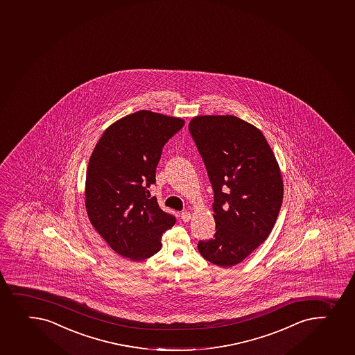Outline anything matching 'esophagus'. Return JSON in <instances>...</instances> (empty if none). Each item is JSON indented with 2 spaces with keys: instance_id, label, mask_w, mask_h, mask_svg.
<instances>
[{
  "instance_id": "34e87169",
  "label": "esophagus",
  "mask_w": 355,
  "mask_h": 355,
  "mask_svg": "<svg viewBox=\"0 0 355 355\" xmlns=\"http://www.w3.org/2000/svg\"><path fill=\"white\" fill-rule=\"evenodd\" d=\"M180 216H182V220H183L184 223H187V221H190L191 213L184 211V212L180 213Z\"/></svg>"
}]
</instances>
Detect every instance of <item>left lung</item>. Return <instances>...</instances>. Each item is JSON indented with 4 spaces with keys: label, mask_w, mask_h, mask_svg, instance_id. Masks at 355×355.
I'll return each instance as SVG.
<instances>
[{
    "label": "left lung",
    "mask_w": 355,
    "mask_h": 355,
    "mask_svg": "<svg viewBox=\"0 0 355 355\" xmlns=\"http://www.w3.org/2000/svg\"><path fill=\"white\" fill-rule=\"evenodd\" d=\"M189 130L214 191L216 234L198 250L211 263L233 267L270 234L283 200L281 170L261 130L239 117L196 116Z\"/></svg>",
    "instance_id": "left-lung-1"
}]
</instances>
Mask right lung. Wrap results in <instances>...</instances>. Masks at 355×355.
I'll return each instance as SVG.
<instances>
[{
    "label": "right lung",
    "mask_w": 355,
    "mask_h": 355,
    "mask_svg": "<svg viewBox=\"0 0 355 355\" xmlns=\"http://www.w3.org/2000/svg\"><path fill=\"white\" fill-rule=\"evenodd\" d=\"M184 120L150 110L122 117L105 130L92 153L85 205L92 226L114 252L143 261L159 252L175 218L150 198L165 143Z\"/></svg>",
    "instance_id": "1"
}]
</instances>
